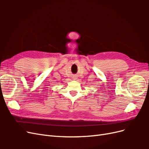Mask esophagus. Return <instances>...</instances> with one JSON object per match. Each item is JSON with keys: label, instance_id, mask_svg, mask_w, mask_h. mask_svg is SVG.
Wrapping results in <instances>:
<instances>
[{"label": "esophagus", "instance_id": "esophagus-1", "mask_svg": "<svg viewBox=\"0 0 149 149\" xmlns=\"http://www.w3.org/2000/svg\"><path fill=\"white\" fill-rule=\"evenodd\" d=\"M73 79H76V78H76V76H73Z\"/></svg>", "mask_w": 149, "mask_h": 149}]
</instances>
